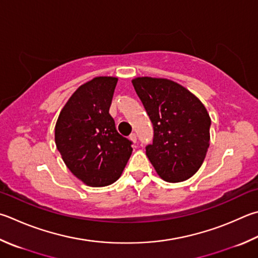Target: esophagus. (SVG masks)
Returning a JSON list of instances; mask_svg holds the SVG:
<instances>
[{
	"label": "esophagus",
	"instance_id": "obj_1",
	"mask_svg": "<svg viewBox=\"0 0 258 258\" xmlns=\"http://www.w3.org/2000/svg\"><path fill=\"white\" fill-rule=\"evenodd\" d=\"M130 140H131V141H132L133 143H135V142H137V134H135V133H132V134H131L130 135Z\"/></svg>",
	"mask_w": 258,
	"mask_h": 258
}]
</instances>
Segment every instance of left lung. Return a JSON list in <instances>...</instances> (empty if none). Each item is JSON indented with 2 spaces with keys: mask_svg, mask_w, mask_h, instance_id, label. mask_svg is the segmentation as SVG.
<instances>
[{
  "mask_svg": "<svg viewBox=\"0 0 258 258\" xmlns=\"http://www.w3.org/2000/svg\"><path fill=\"white\" fill-rule=\"evenodd\" d=\"M132 83L153 124V143L145 148L150 162L163 180H187L202 166L210 147L207 108L169 79L139 77Z\"/></svg>",
  "mask_w": 258,
  "mask_h": 258,
  "instance_id": "left-lung-1",
  "label": "left lung"
}]
</instances>
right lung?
<instances>
[{
	"label": "right lung",
	"instance_id": "obj_1",
	"mask_svg": "<svg viewBox=\"0 0 258 258\" xmlns=\"http://www.w3.org/2000/svg\"><path fill=\"white\" fill-rule=\"evenodd\" d=\"M118 79L96 77L83 83L60 110L55 144L69 170L83 184L102 187L121 176L132 154L109 114Z\"/></svg>",
	"mask_w": 258,
	"mask_h": 258
}]
</instances>
